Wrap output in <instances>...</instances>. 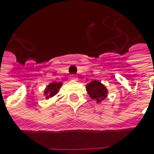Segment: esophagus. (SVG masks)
<instances>
[{"mask_svg": "<svg viewBox=\"0 0 154 154\" xmlns=\"http://www.w3.org/2000/svg\"><path fill=\"white\" fill-rule=\"evenodd\" d=\"M71 80H77V76H76L75 74H72V75H71Z\"/></svg>", "mask_w": 154, "mask_h": 154, "instance_id": "obj_1", "label": "esophagus"}]
</instances>
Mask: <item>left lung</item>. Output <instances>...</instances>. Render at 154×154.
<instances>
[{
  "instance_id": "1",
  "label": "left lung",
  "mask_w": 154,
  "mask_h": 154,
  "mask_svg": "<svg viewBox=\"0 0 154 154\" xmlns=\"http://www.w3.org/2000/svg\"><path fill=\"white\" fill-rule=\"evenodd\" d=\"M86 91L93 100L100 102L107 97V89L99 81L92 80L86 85Z\"/></svg>"
}]
</instances>
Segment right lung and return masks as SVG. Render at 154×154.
Wrapping results in <instances>:
<instances>
[{"instance_id":"obj_1","label":"right lung","mask_w":154,"mask_h":154,"mask_svg":"<svg viewBox=\"0 0 154 154\" xmlns=\"http://www.w3.org/2000/svg\"><path fill=\"white\" fill-rule=\"evenodd\" d=\"M62 82H53L50 84L49 86H47V88L45 89V95L46 96V98H52L53 96H55L56 93L58 92L60 87L62 86Z\"/></svg>"}]
</instances>
